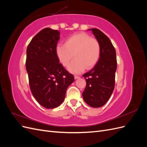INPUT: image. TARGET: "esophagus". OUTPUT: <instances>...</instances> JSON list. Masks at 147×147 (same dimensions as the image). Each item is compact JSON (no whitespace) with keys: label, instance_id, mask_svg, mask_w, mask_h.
I'll list each match as a JSON object with an SVG mask.
<instances>
[{"label":"esophagus","instance_id":"34e87169","mask_svg":"<svg viewBox=\"0 0 147 147\" xmlns=\"http://www.w3.org/2000/svg\"><path fill=\"white\" fill-rule=\"evenodd\" d=\"M74 78H75V79H78V78H80V77L79 76H78V75H75Z\"/></svg>","mask_w":147,"mask_h":147}]
</instances>
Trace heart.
Returning <instances> with one entry per match:
<instances>
[{
	"instance_id": "1",
	"label": "heart",
	"mask_w": 147,
	"mask_h": 147,
	"mask_svg": "<svg viewBox=\"0 0 147 147\" xmlns=\"http://www.w3.org/2000/svg\"><path fill=\"white\" fill-rule=\"evenodd\" d=\"M55 53L64 67L68 66L74 56V60L68 70L74 74H80L97 64L100 55V47L96 39L81 32L71 35L65 40L64 44H57Z\"/></svg>"
}]
</instances>
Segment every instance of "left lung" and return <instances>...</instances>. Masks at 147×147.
Here are the masks:
<instances>
[{
	"mask_svg": "<svg viewBox=\"0 0 147 147\" xmlns=\"http://www.w3.org/2000/svg\"><path fill=\"white\" fill-rule=\"evenodd\" d=\"M91 30L100 45V55L94 67L83 75L86 86L82 95L88 105L97 108L105 104L113 91L117 61L116 51L108 37L98 29Z\"/></svg>",
	"mask_w": 147,
	"mask_h": 147,
	"instance_id": "1",
	"label": "left lung"
}]
</instances>
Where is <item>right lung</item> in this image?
Returning a JSON list of instances; mask_svg holds the SVG:
<instances>
[{
    "mask_svg": "<svg viewBox=\"0 0 147 147\" xmlns=\"http://www.w3.org/2000/svg\"><path fill=\"white\" fill-rule=\"evenodd\" d=\"M59 31L45 28L35 35L27 48L26 67L31 92L43 107L54 109L64 101L74 81L57 59L55 48Z\"/></svg>",
    "mask_w": 147,
    "mask_h": 147,
    "instance_id": "obj_1",
    "label": "right lung"
}]
</instances>
